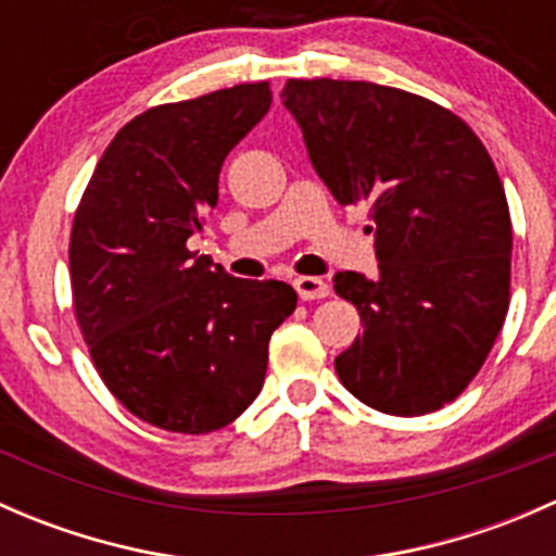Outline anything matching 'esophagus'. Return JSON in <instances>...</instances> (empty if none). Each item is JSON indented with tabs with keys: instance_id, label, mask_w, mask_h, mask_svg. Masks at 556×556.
<instances>
[{
	"instance_id": "34e87169",
	"label": "esophagus",
	"mask_w": 556,
	"mask_h": 556,
	"mask_svg": "<svg viewBox=\"0 0 556 556\" xmlns=\"http://www.w3.org/2000/svg\"><path fill=\"white\" fill-rule=\"evenodd\" d=\"M293 285L304 301H317V299H325V295H330L328 282L319 277H299Z\"/></svg>"
}]
</instances>
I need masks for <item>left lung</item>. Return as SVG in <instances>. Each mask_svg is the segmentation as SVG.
<instances>
[{"mask_svg":"<svg viewBox=\"0 0 556 556\" xmlns=\"http://www.w3.org/2000/svg\"><path fill=\"white\" fill-rule=\"evenodd\" d=\"M314 172L339 204H368L379 274L333 290L363 336L336 357L366 406L419 417L479 374L508 312L511 215L490 153L435 102L363 80H288Z\"/></svg>","mask_w":556,"mask_h":556,"instance_id":"8db88e82","label":"left lung"}]
</instances>
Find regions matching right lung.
Segmentation results:
<instances>
[{"label":"right lung","instance_id":"add662e5","mask_svg":"<svg viewBox=\"0 0 556 556\" xmlns=\"http://www.w3.org/2000/svg\"><path fill=\"white\" fill-rule=\"evenodd\" d=\"M271 106L268 83L161 104L128 121L75 212V314L106 390L172 433L226 428L257 397L268 339L295 312L277 279L193 255L226 155Z\"/></svg>","mask_w":556,"mask_h":556}]
</instances>
